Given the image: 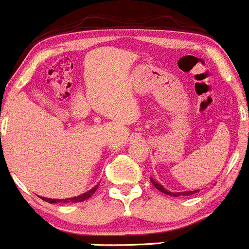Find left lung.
Segmentation results:
<instances>
[{"instance_id":"obj_1","label":"left lung","mask_w":249,"mask_h":249,"mask_svg":"<svg viewBox=\"0 0 249 249\" xmlns=\"http://www.w3.org/2000/svg\"><path fill=\"white\" fill-rule=\"evenodd\" d=\"M151 181H152V184H153V185L156 186V189L159 190V191L164 192L165 195H170V196H173V197H178V196H189V195H192V194H195V192L199 191V190H196V191H188V192H171V191H167L166 189L162 188V186L160 185L159 183H157V181H154L153 179H151Z\"/></svg>"}]
</instances>
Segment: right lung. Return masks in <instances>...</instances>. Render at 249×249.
<instances>
[{"instance_id": "right-lung-1", "label": "right lung", "mask_w": 249, "mask_h": 249, "mask_svg": "<svg viewBox=\"0 0 249 249\" xmlns=\"http://www.w3.org/2000/svg\"><path fill=\"white\" fill-rule=\"evenodd\" d=\"M98 185H96L95 188H92L91 190H89L88 192H85V194L81 195V196H77V197H72V198H68V199H52V198H44V197H41L42 199L45 200V202H49V203H60V202H64V203H69V202H72V203H78V202H83V200L88 199L89 197H91L93 194H95V191L97 190Z\"/></svg>"}]
</instances>
